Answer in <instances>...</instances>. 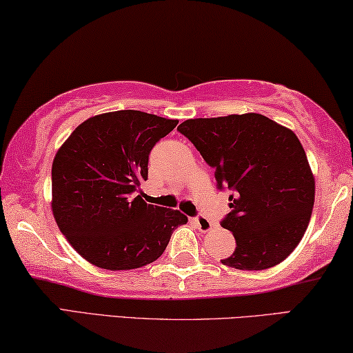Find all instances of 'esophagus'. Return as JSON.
<instances>
[{
    "label": "esophagus",
    "instance_id": "1",
    "mask_svg": "<svg viewBox=\"0 0 353 353\" xmlns=\"http://www.w3.org/2000/svg\"><path fill=\"white\" fill-rule=\"evenodd\" d=\"M194 221H195V225H196V228H199V230L201 231V232H209L214 228V223L211 220H209L208 217H205V215H199V217L196 219H194Z\"/></svg>",
    "mask_w": 353,
    "mask_h": 353
}]
</instances>
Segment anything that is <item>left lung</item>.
Masks as SVG:
<instances>
[{
    "mask_svg": "<svg viewBox=\"0 0 353 353\" xmlns=\"http://www.w3.org/2000/svg\"><path fill=\"white\" fill-rule=\"evenodd\" d=\"M178 132L214 167L219 189L232 192L221 226L236 250L221 263L259 271L285 261L314 205V176L298 136L257 113L188 119Z\"/></svg>",
    "mask_w": 353,
    "mask_h": 353,
    "instance_id": "8db88e82",
    "label": "left lung"
}]
</instances>
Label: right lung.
I'll return each instance as SVG.
<instances>
[{
  "mask_svg": "<svg viewBox=\"0 0 353 353\" xmlns=\"http://www.w3.org/2000/svg\"><path fill=\"white\" fill-rule=\"evenodd\" d=\"M138 110L92 116L80 123L52 163L51 208L59 230L99 268H141L163 254L188 217L133 196L147 180L148 154L176 127Z\"/></svg>",
  "mask_w": 353,
  "mask_h": 353,
  "instance_id": "add662e5",
  "label": "right lung"
}]
</instances>
